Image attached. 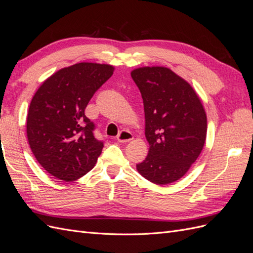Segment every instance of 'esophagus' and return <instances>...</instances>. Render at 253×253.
Here are the masks:
<instances>
[{
    "instance_id": "esophagus-1",
    "label": "esophagus",
    "mask_w": 253,
    "mask_h": 253,
    "mask_svg": "<svg viewBox=\"0 0 253 253\" xmlns=\"http://www.w3.org/2000/svg\"><path fill=\"white\" fill-rule=\"evenodd\" d=\"M132 139H133V135L131 132L127 131V129H122L117 136V140L119 142H128Z\"/></svg>"
}]
</instances>
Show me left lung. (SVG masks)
I'll list each match as a JSON object with an SVG mask.
<instances>
[{
  "instance_id": "8db88e82",
  "label": "left lung",
  "mask_w": 253,
  "mask_h": 253,
  "mask_svg": "<svg viewBox=\"0 0 253 253\" xmlns=\"http://www.w3.org/2000/svg\"><path fill=\"white\" fill-rule=\"evenodd\" d=\"M143 100L149 154L137 170L156 185L178 180L204 148L207 116L190 84L162 66L131 73Z\"/></svg>"
}]
</instances>
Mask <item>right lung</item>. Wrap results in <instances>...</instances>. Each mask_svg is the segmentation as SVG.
Listing matches in <instances>:
<instances>
[{
    "label": "right lung",
    "mask_w": 253,
    "mask_h": 253,
    "mask_svg": "<svg viewBox=\"0 0 253 253\" xmlns=\"http://www.w3.org/2000/svg\"><path fill=\"white\" fill-rule=\"evenodd\" d=\"M113 72L108 64L77 63L51 75L36 91L27 138L38 163L56 178L74 181L96 165L103 141L95 137V124L84 111Z\"/></svg>",
    "instance_id": "add662e5"
}]
</instances>
